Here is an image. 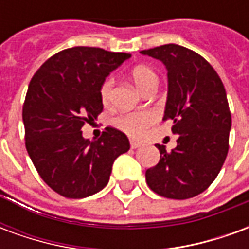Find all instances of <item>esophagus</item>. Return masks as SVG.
Returning <instances> with one entry per match:
<instances>
[{
  "label": "esophagus",
  "instance_id": "obj_1",
  "mask_svg": "<svg viewBox=\"0 0 249 249\" xmlns=\"http://www.w3.org/2000/svg\"><path fill=\"white\" fill-rule=\"evenodd\" d=\"M139 146H141L140 141L130 140V148H132V149H136V148H139Z\"/></svg>",
  "mask_w": 249,
  "mask_h": 249
}]
</instances>
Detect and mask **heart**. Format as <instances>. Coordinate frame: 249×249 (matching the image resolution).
Instances as JSON below:
<instances>
[{
	"mask_svg": "<svg viewBox=\"0 0 249 249\" xmlns=\"http://www.w3.org/2000/svg\"><path fill=\"white\" fill-rule=\"evenodd\" d=\"M132 81L135 84L139 92H142L151 85L159 84V77L155 73L153 69L149 66L140 65L136 66L132 71ZM114 80L113 77H109L101 85L100 89V96H101V101L105 105L109 104L110 98H112V93H113ZM155 121V114L148 110H142V112H135V113H126L121 114L117 119L114 120V124L119 126L120 129L124 130L125 133L130 136H139L145 129L146 126H149Z\"/></svg>",
	"mask_w": 249,
	"mask_h": 249,
	"instance_id": "b5f03b06",
	"label": "heart"
}]
</instances>
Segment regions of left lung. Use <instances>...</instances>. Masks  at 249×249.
Segmentation results:
<instances>
[{
    "instance_id": "left-lung-1",
    "label": "left lung",
    "mask_w": 249,
    "mask_h": 249,
    "mask_svg": "<svg viewBox=\"0 0 249 249\" xmlns=\"http://www.w3.org/2000/svg\"><path fill=\"white\" fill-rule=\"evenodd\" d=\"M141 54L167 68L164 119L172 120L178 135L171 153L157 144L160 161L145 172L146 183L164 197L197 196L213 183L228 153L232 121L224 85L207 60L184 46L168 44Z\"/></svg>"
}]
</instances>
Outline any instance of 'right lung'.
Wrapping results in <instances>:
<instances>
[{
  "label": "right lung",
  "mask_w": 249,
  "mask_h": 249,
  "mask_svg": "<svg viewBox=\"0 0 249 249\" xmlns=\"http://www.w3.org/2000/svg\"><path fill=\"white\" fill-rule=\"evenodd\" d=\"M128 58V53L74 46L44 62L30 81L22 109L26 151L41 178L61 196L100 192L114 160L129 151L128 137L114 128L98 140L85 139L81 130L103 110L105 78Z\"/></svg>",
  "instance_id": "add662e5"
}]
</instances>
